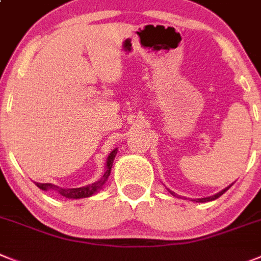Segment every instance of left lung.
Segmentation results:
<instances>
[{
    "label": "left lung",
    "mask_w": 261,
    "mask_h": 261,
    "mask_svg": "<svg viewBox=\"0 0 261 261\" xmlns=\"http://www.w3.org/2000/svg\"><path fill=\"white\" fill-rule=\"evenodd\" d=\"M229 187H231V186H229ZM229 187H227V188H225V190H223V191H220V192H219V194L214 195V196H210V198H203V199H196V200H195V201H200V203H203V201H211V200H215V199H218L219 196H222V195L224 194V192L227 191V190H228ZM170 192H171V191H170ZM171 194H174V192H171Z\"/></svg>",
    "instance_id": "left-lung-1"
}]
</instances>
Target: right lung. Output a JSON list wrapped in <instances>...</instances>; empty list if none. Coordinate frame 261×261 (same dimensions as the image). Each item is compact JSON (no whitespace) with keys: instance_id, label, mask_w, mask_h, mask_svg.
I'll return each instance as SVG.
<instances>
[{"instance_id":"right-lung-1","label":"right lung","mask_w":261,"mask_h":261,"mask_svg":"<svg viewBox=\"0 0 261 261\" xmlns=\"http://www.w3.org/2000/svg\"><path fill=\"white\" fill-rule=\"evenodd\" d=\"M117 148L111 151V154L107 158V166H106V171H105L103 176L99 179L98 181L93 183V185L86 186V187H81V188H60L54 185H50V183H36L37 187L41 188V190H49V188H53V190H57L60 192L62 196H66L69 199H81V198H89L91 195H94L95 192L99 190L102 186L105 185V181L107 180V178L110 176L111 167H113V162L114 158L117 155Z\"/></svg>"}]
</instances>
